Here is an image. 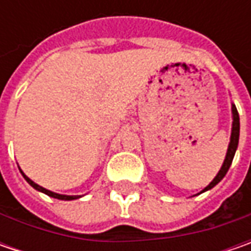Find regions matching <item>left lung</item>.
<instances>
[{
  "label": "left lung",
  "mask_w": 251,
  "mask_h": 251,
  "mask_svg": "<svg viewBox=\"0 0 251 251\" xmlns=\"http://www.w3.org/2000/svg\"><path fill=\"white\" fill-rule=\"evenodd\" d=\"M232 117H233V123H232V134H230V142H229V147H227L226 156H225V160H224V165L221 170L218 172V175L215 176V178L208 184L207 187L204 188L201 193L207 191V190H211L212 187H215L218 183L225 177V175L227 173V170L232 165V160H233V156H235V152L237 150V144H239V131H240V123H239V113H237V109L235 104H232Z\"/></svg>",
  "instance_id": "obj_1"
}]
</instances>
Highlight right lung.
<instances>
[{
	"label": "right lung",
	"instance_id": "right-lung-1",
	"mask_svg": "<svg viewBox=\"0 0 251 251\" xmlns=\"http://www.w3.org/2000/svg\"><path fill=\"white\" fill-rule=\"evenodd\" d=\"M21 173H22V176L25 177V180L32 186L33 188H36L37 191H42L44 194H47V196H50V197L57 198V200H65V201H70V200H76V198H79L81 196H63V194H57V193H53V191H50V190H47V188L42 187V186H39V184H36L33 180H30V178L27 177L26 175H25L24 172L21 170Z\"/></svg>",
	"mask_w": 251,
	"mask_h": 251
}]
</instances>
